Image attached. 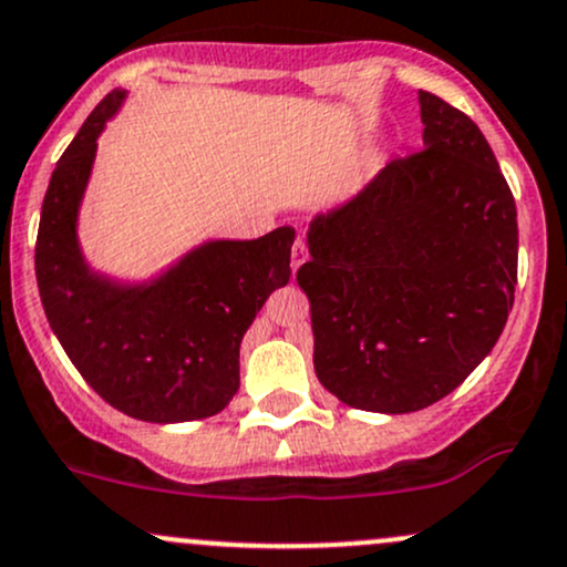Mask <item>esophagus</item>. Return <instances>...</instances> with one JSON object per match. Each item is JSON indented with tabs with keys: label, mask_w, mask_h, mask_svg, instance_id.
Returning <instances> with one entry per match:
<instances>
[{
	"label": "esophagus",
	"mask_w": 567,
	"mask_h": 567,
	"mask_svg": "<svg viewBox=\"0 0 567 567\" xmlns=\"http://www.w3.org/2000/svg\"><path fill=\"white\" fill-rule=\"evenodd\" d=\"M307 260V245L301 239L293 241V250H290V266H293V274L298 271V266Z\"/></svg>",
	"instance_id": "34e87169"
}]
</instances>
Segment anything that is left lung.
Wrapping results in <instances>:
<instances>
[{
    "label": "left lung",
    "mask_w": 567,
    "mask_h": 567,
    "mask_svg": "<svg viewBox=\"0 0 567 567\" xmlns=\"http://www.w3.org/2000/svg\"><path fill=\"white\" fill-rule=\"evenodd\" d=\"M422 147L309 223L296 274L315 371L363 412L409 414L465 382L514 307L516 204L465 112L420 91Z\"/></svg>",
    "instance_id": "obj_1"
}]
</instances>
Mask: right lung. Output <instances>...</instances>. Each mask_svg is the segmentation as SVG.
I'll use <instances>...</instances> for the list:
<instances>
[{
  "label": "right lung",
  "instance_id": "right-lung-1",
  "mask_svg": "<svg viewBox=\"0 0 567 567\" xmlns=\"http://www.w3.org/2000/svg\"><path fill=\"white\" fill-rule=\"evenodd\" d=\"M123 99L115 89L96 104L53 169L34 250L42 307L74 369L117 412L158 425L204 420L239 390L241 336L288 285L296 231L209 239L145 282L93 271L78 215L96 140Z\"/></svg>",
  "mask_w": 567,
  "mask_h": 567
}]
</instances>
